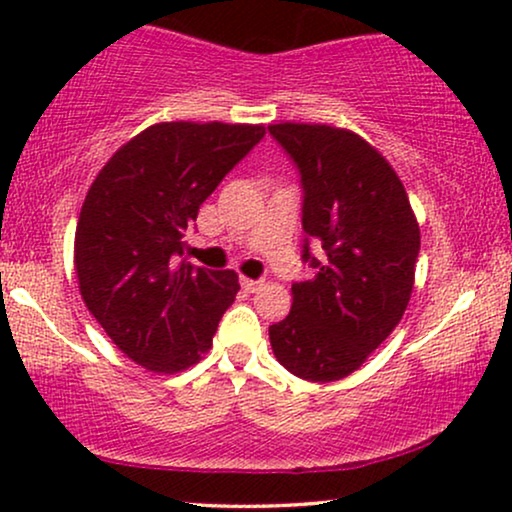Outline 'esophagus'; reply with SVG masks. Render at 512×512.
I'll return each mask as SVG.
<instances>
[{
	"label": "esophagus",
	"mask_w": 512,
	"mask_h": 512,
	"mask_svg": "<svg viewBox=\"0 0 512 512\" xmlns=\"http://www.w3.org/2000/svg\"><path fill=\"white\" fill-rule=\"evenodd\" d=\"M242 289L247 291V293H256V291L263 289V282H261V279H247V277H242Z\"/></svg>",
	"instance_id": "34e87169"
}]
</instances>
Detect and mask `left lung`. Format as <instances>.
Instances as JSON below:
<instances>
[{
  "instance_id": "8db88e82",
  "label": "left lung",
  "mask_w": 512,
  "mask_h": 512,
  "mask_svg": "<svg viewBox=\"0 0 512 512\" xmlns=\"http://www.w3.org/2000/svg\"><path fill=\"white\" fill-rule=\"evenodd\" d=\"M303 181V228L324 249L314 277L291 286L293 305L270 326V345L289 373L335 382L363 366L403 319L415 286L419 223L389 160L352 130L275 123Z\"/></svg>"
}]
</instances>
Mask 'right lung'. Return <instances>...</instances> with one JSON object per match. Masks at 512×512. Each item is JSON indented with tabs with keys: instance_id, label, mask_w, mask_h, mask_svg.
<instances>
[{
	"instance_id": "add662e5",
	"label": "right lung",
	"mask_w": 512,
	"mask_h": 512,
	"mask_svg": "<svg viewBox=\"0 0 512 512\" xmlns=\"http://www.w3.org/2000/svg\"><path fill=\"white\" fill-rule=\"evenodd\" d=\"M263 125L156 123L107 160L74 235L81 298L111 342L151 373L191 368L240 291L235 270L179 261L184 233Z\"/></svg>"
}]
</instances>
